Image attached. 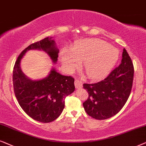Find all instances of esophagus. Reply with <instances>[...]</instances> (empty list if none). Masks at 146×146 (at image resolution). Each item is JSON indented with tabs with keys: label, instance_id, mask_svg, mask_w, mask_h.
Masks as SVG:
<instances>
[{
	"label": "esophagus",
	"instance_id": "obj_1",
	"mask_svg": "<svg viewBox=\"0 0 146 146\" xmlns=\"http://www.w3.org/2000/svg\"><path fill=\"white\" fill-rule=\"evenodd\" d=\"M82 82L79 79H75V86L76 89H80L82 87Z\"/></svg>",
	"mask_w": 146,
	"mask_h": 146
}]
</instances>
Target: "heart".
<instances>
[{"instance_id": "1", "label": "heart", "mask_w": 146, "mask_h": 146, "mask_svg": "<svg viewBox=\"0 0 146 146\" xmlns=\"http://www.w3.org/2000/svg\"><path fill=\"white\" fill-rule=\"evenodd\" d=\"M119 58V51L108 42L98 38L80 40L71 48L63 49L60 59L63 67L72 71L83 61V67L91 79L105 76L113 67Z\"/></svg>"}]
</instances>
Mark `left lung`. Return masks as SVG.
Wrapping results in <instances>:
<instances>
[{
	"mask_svg": "<svg viewBox=\"0 0 146 146\" xmlns=\"http://www.w3.org/2000/svg\"><path fill=\"white\" fill-rule=\"evenodd\" d=\"M134 68L127 52L123 48L121 64L104 80L84 83L88 92L83 106L89 116L96 119H106L116 115L127 102L131 93Z\"/></svg>",
	"mask_w": 146,
	"mask_h": 146,
	"instance_id": "1",
	"label": "left lung"
}]
</instances>
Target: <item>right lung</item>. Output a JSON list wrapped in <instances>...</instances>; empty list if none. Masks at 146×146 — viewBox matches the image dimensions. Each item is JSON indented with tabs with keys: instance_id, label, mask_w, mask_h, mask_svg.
<instances>
[{
	"instance_id": "obj_1",
	"label": "right lung",
	"mask_w": 146,
	"mask_h": 146,
	"mask_svg": "<svg viewBox=\"0 0 146 146\" xmlns=\"http://www.w3.org/2000/svg\"><path fill=\"white\" fill-rule=\"evenodd\" d=\"M51 38L46 37L27 46L19 55L13 68V87L19 105L27 115L42 123L57 119L65 108V98L75 90L74 78L59 74L55 69L38 81L31 80L21 69V59L31 49L44 50L55 63L59 49Z\"/></svg>"
}]
</instances>
